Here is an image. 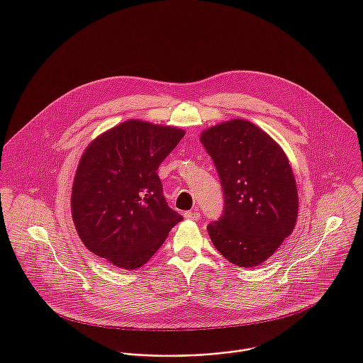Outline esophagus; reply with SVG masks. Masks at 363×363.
Returning a JSON list of instances; mask_svg holds the SVG:
<instances>
[{"label":"esophagus","instance_id":"1","mask_svg":"<svg viewBox=\"0 0 363 363\" xmlns=\"http://www.w3.org/2000/svg\"><path fill=\"white\" fill-rule=\"evenodd\" d=\"M184 218L191 219V220H199V219H200V212H199L197 209H194V211H186V212H184Z\"/></svg>","mask_w":363,"mask_h":363}]
</instances>
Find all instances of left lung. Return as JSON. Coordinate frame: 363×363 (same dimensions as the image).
Returning a JSON list of instances; mask_svg holds the SVG:
<instances>
[{
    "mask_svg": "<svg viewBox=\"0 0 363 363\" xmlns=\"http://www.w3.org/2000/svg\"><path fill=\"white\" fill-rule=\"evenodd\" d=\"M223 190V213L208 225L216 250L238 267L274 255L298 219V189L282 148L247 120H230L201 134Z\"/></svg>",
    "mask_w": 363,
    "mask_h": 363,
    "instance_id": "obj_1",
    "label": "left lung"
}]
</instances>
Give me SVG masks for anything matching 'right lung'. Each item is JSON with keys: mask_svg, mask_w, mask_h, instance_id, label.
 <instances>
[{"mask_svg": "<svg viewBox=\"0 0 363 363\" xmlns=\"http://www.w3.org/2000/svg\"><path fill=\"white\" fill-rule=\"evenodd\" d=\"M184 134L128 120L88 145L71 194L72 219L86 249L123 269L143 267L155 255L183 220L167 206L156 170Z\"/></svg>", "mask_w": 363, "mask_h": 363, "instance_id": "right-lung-1", "label": "right lung"}]
</instances>
